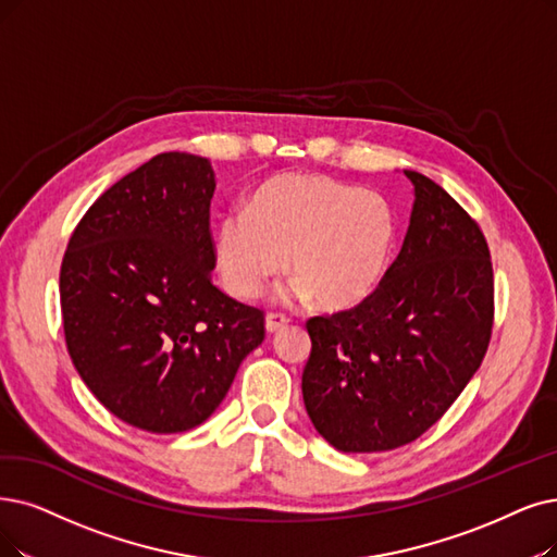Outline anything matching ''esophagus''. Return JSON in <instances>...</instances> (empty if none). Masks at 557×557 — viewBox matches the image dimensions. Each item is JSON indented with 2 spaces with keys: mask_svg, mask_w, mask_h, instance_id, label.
Masks as SVG:
<instances>
[{
  "mask_svg": "<svg viewBox=\"0 0 557 557\" xmlns=\"http://www.w3.org/2000/svg\"><path fill=\"white\" fill-rule=\"evenodd\" d=\"M287 320L285 315H267V320H264V329H267V333H270V336H274V333H278V331H283L285 326H287Z\"/></svg>",
  "mask_w": 557,
  "mask_h": 557,
  "instance_id": "34e87169",
  "label": "esophagus"
}]
</instances>
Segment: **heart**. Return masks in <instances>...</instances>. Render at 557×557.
<instances>
[{
  "instance_id": "1",
  "label": "heart",
  "mask_w": 557,
  "mask_h": 557,
  "mask_svg": "<svg viewBox=\"0 0 557 557\" xmlns=\"http://www.w3.org/2000/svg\"><path fill=\"white\" fill-rule=\"evenodd\" d=\"M397 216L382 194L318 173H283L262 183L249 210H231L214 233V260L226 290L256 299L285 270L297 276L287 299L345 310L384 281Z\"/></svg>"
}]
</instances>
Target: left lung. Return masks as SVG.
<instances>
[{"label": "left lung", "mask_w": 557, "mask_h": 557, "mask_svg": "<svg viewBox=\"0 0 557 557\" xmlns=\"http://www.w3.org/2000/svg\"><path fill=\"white\" fill-rule=\"evenodd\" d=\"M413 185L409 228L380 287L359 306L306 322L301 393L310 422L341 453L416 441L478 372L494 324L486 239L428 175Z\"/></svg>", "instance_id": "8db88e82"}]
</instances>
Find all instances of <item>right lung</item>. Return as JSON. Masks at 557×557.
I'll return each mask as SVG.
<instances>
[{"label": "right lung", "instance_id": "add662e5", "mask_svg": "<svg viewBox=\"0 0 557 557\" xmlns=\"http://www.w3.org/2000/svg\"><path fill=\"white\" fill-rule=\"evenodd\" d=\"M210 160L162 152L109 187L61 262L65 345L100 403L132 428L187 432L264 341L262 310L212 283Z\"/></svg>", "mask_w": 557, "mask_h": 557}]
</instances>
